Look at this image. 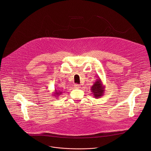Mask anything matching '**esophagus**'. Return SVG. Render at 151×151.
<instances>
[{"label": "esophagus", "mask_w": 151, "mask_h": 151, "mask_svg": "<svg viewBox=\"0 0 151 151\" xmlns=\"http://www.w3.org/2000/svg\"><path fill=\"white\" fill-rule=\"evenodd\" d=\"M74 87H75V88H79L81 87V85H79V84H75V85H74Z\"/></svg>", "instance_id": "34e87169"}]
</instances>
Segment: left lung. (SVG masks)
<instances>
[{"label":"left lung","mask_w":151,"mask_h":151,"mask_svg":"<svg viewBox=\"0 0 151 151\" xmlns=\"http://www.w3.org/2000/svg\"><path fill=\"white\" fill-rule=\"evenodd\" d=\"M91 91L94 98H98L103 96L105 91V86L103 85V83L99 77L98 78L91 86Z\"/></svg>","instance_id":"1"}]
</instances>
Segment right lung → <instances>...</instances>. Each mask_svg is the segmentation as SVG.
I'll return each instance as SVG.
<instances>
[{"instance_id":"right-lung-1","label":"right lung","mask_w":151,"mask_h":151,"mask_svg":"<svg viewBox=\"0 0 151 151\" xmlns=\"http://www.w3.org/2000/svg\"><path fill=\"white\" fill-rule=\"evenodd\" d=\"M62 93V91H60L59 90H58V89H55V92H53V95L54 96H56V98H58V96H60Z\"/></svg>"}]
</instances>
